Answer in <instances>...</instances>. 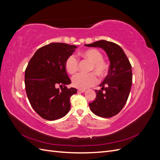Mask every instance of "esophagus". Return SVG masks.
Listing matches in <instances>:
<instances>
[{
    "label": "esophagus",
    "instance_id": "obj_1",
    "mask_svg": "<svg viewBox=\"0 0 160 160\" xmlns=\"http://www.w3.org/2000/svg\"><path fill=\"white\" fill-rule=\"evenodd\" d=\"M78 91L79 93H84V92H85L86 91L85 89H78Z\"/></svg>",
    "mask_w": 160,
    "mask_h": 160
}]
</instances>
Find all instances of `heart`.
<instances>
[{
	"mask_svg": "<svg viewBox=\"0 0 160 160\" xmlns=\"http://www.w3.org/2000/svg\"><path fill=\"white\" fill-rule=\"evenodd\" d=\"M79 56L91 62L89 71L94 72L99 78H103L108 74V65L103 59L102 53L99 50L96 49H86L80 52ZM78 64L79 61L77 58L74 55H71L65 61V69L69 74H74L78 69ZM95 73L91 72L87 75L77 74L72 79V85L79 89H85L90 88L98 81V78Z\"/></svg>",
	"mask_w": 160,
	"mask_h": 160,
	"instance_id": "heart-1",
	"label": "heart"
}]
</instances>
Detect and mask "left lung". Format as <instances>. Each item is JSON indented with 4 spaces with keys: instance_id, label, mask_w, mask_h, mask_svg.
<instances>
[{
    "instance_id": "left-lung-1",
    "label": "left lung",
    "mask_w": 160,
    "mask_h": 160,
    "mask_svg": "<svg viewBox=\"0 0 160 160\" xmlns=\"http://www.w3.org/2000/svg\"><path fill=\"white\" fill-rule=\"evenodd\" d=\"M85 46L101 48L109 59L108 75L99 85L101 89L95 90L96 98L89 105L96 115L111 118L127 102L132 84V65L122 47L114 42L101 40Z\"/></svg>"
}]
</instances>
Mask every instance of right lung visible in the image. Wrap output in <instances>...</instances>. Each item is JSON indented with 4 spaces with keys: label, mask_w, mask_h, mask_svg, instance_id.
Wrapping results in <instances>:
<instances>
[{
    "label": "right lung",
    "mask_w": 160,
    "mask_h": 160,
    "mask_svg": "<svg viewBox=\"0 0 160 160\" xmlns=\"http://www.w3.org/2000/svg\"><path fill=\"white\" fill-rule=\"evenodd\" d=\"M77 47L52 42L38 49L28 62L25 75L26 93L32 108L43 119H60L70 110V98L77 90L67 88L71 79L65 62Z\"/></svg>",
    "instance_id": "add662e5"
}]
</instances>
